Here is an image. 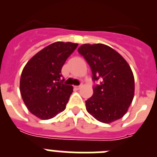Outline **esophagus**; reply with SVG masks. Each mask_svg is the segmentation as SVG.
<instances>
[{
  "label": "esophagus",
  "instance_id": "esophagus-1",
  "mask_svg": "<svg viewBox=\"0 0 157 157\" xmlns=\"http://www.w3.org/2000/svg\"><path fill=\"white\" fill-rule=\"evenodd\" d=\"M82 86V85H79V86H75V89H77V90H79V89L81 88Z\"/></svg>",
  "mask_w": 157,
  "mask_h": 157
}]
</instances>
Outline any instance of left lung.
I'll use <instances>...</instances> for the list:
<instances>
[{
  "label": "left lung",
  "mask_w": 157,
  "mask_h": 157,
  "mask_svg": "<svg viewBox=\"0 0 157 157\" xmlns=\"http://www.w3.org/2000/svg\"><path fill=\"white\" fill-rule=\"evenodd\" d=\"M99 80L94 94L86 101L87 112L97 120L110 123L127 113L134 94V78L130 67L119 52L104 44H84L78 49Z\"/></svg>",
  "instance_id": "left-lung-1"
}]
</instances>
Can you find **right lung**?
<instances>
[{
	"mask_svg": "<svg viewBox=\"0 0 157 157\" xmlns=\"http://www.w3.org/2000/svg\"><path fill=\"white\" fill-rule=\"evenodd\" d=\"M77 46L76 43L54 42L25 65L20 93L28 110L39 119L49 120L66 109L73 87L63 83L61 69Z\"/></svg>",
	"mask_w": 157,
	"mask_h": 157,
	"instance_id": "right-lung-1",
	"label": "right lung"
}]
</instances>
